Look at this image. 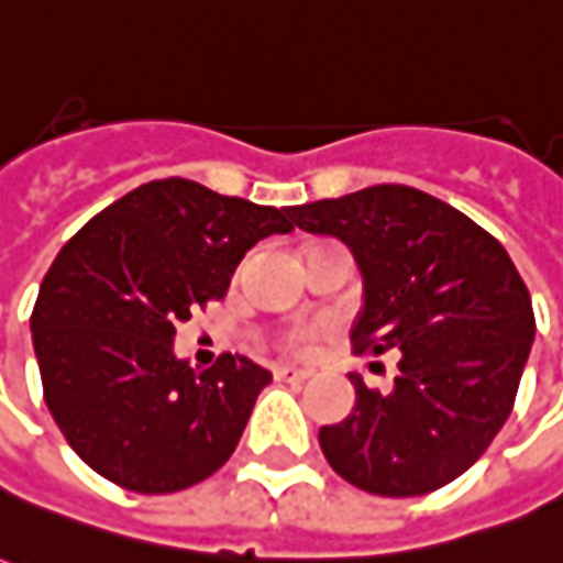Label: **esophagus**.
Wrapping results in <instances>:
<instances>
[{
  "label": "esophagus",
  "instance_id": "obj_1",
  "mask_svg": "<svg viewBox=\"0 0 563 563\" xmlns=\"http://www.w3.org/2000/svg\"><path fill=\"white\" fill-rule=\"evenodd\" d=\"M274 376L280 378V382H305V378H311L308 369H298V366H289V363H283L274 369Z\"/></svg>",
  "mask_w": 563,
  "mask_h": 563
}]
</instances>
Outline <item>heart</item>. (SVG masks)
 Here are the masks:
<instances>
[{
	"label": "heart",
	"mask_w": 563,
	"mask_h": 563,
	"mask_svg": "<svg viewBox=\"0 0 563 563\" xmlns=\"http://www.w3.org/2000/svg\"><path fill=\"white\" fill-rule=\"evenodd\" d=\"M311 330H292L289 335H286V345L289 347H305L308 342H311Z\"/></svg>",
	"instance_id": "1"
}]
</instances>
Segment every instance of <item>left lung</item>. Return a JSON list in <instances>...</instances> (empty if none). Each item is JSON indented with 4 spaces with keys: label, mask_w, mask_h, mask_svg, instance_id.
<instances>
[{
    "label": "left lung",
    "mask_w": 563,
    "mask_h": 563,
    "mask_svg": "<svg viewBox=\"0 0 563 563\" xmlns=\"http://www.w3.org/2000/svg\"><path fill=\"white\" fill-rule=\"evenodd\" d=\"M289 216L354 252V351H397L388 391L351 373L357 404L345 422L320 428L323 456L366 493L441 490L484 456L515 407L537 335L518 267L472 218L407 185L363 187Z\"/></svg>",
    "instance_id": "obj_1"
}]
</instances>
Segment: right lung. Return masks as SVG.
I'll use <instances>...</instances> for the list:
<instances>
[{
  "instance_id": "1",
  "label": "right lung",
  "mask_w": 563,
  "mask_h": 563,
  "mask_svg": "<svg viewBox=\"0 0 563 563\" xmlns=\"http://www.w3.org/2000/svg\"><path fill=\"white\" fill-rule=\"evenodd\" d=\"M292 209L187 178L135 187L57 252L30 317L45 404L89 468L132 493H178L240 443L271 373L221 354L197 373L175 327L224 298L243 255Z\"/></svg>"
}]
</instances>
